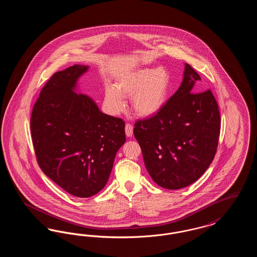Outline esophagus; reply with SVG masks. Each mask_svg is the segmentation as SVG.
Here are the masks:
<instances>
[{
  "label": "esophagus",
  "mask_w": 257,
  "mask_h": 257,
  "mask_svg": "<svg viewBox=\"0 0 257 257\" xmlns=\"http://www.w3.org/2000/svg\"><path fill=\"white\" fill-rule=\"evenodd\" d=\"M125 133L127 137H132L133 136V125L130 123H127L125 125Z\"/></svg>",
  "instance_id": "34e87169"
}]
</instances>
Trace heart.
Returning a JSON list of instances; mask_svg holds the SVG:
<instances>
[{
  "mask_svg": "<svg viewBox=\"0 0 257 257\" xmlns=\"http://www.w3.org/2000/svg\"><path fill=\"white\" fill-rule=\"evenodd\" d=\"M171 86L169 73L162 67L144 68L119 78L115 87L106 88L105 100L113 113L124 109L123 97L131 98V106L140 116H151L165 106Z\"/></svg>",
  "mask_w": 257,
  "mask_h": 257,
  "instance_id": "obj_1",
  "label": "heart"
}]
</instances>
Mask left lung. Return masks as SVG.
Segmentation results:
<instances>
[{"instance_id": "obj_1", "label": "left lung", "mask_w": 257, "mask_h": 257, "mask_svg": "<svg viewBox=\"0 0 257 257\" xmlns=\"http://www.w3.org/2000/svg\"><path fill=\"white\" fill-rule=\"evenodd\" d=\"M200 76L186 63L181 86L155 115L135 123L134 135L153 181L169 190L185 188L206 171L217 152L219 106Z\"/></svg>"}]
</instances>
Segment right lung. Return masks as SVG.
<instances>
[{"label":"right lung","instance_id":"right-lung-1","mask_svg":"<svg viewBox=\"0 0 257 257\" xmlns=\"http://www.w3.org/2000/svg\"><path fill=\"white\" fill-rule=\"evenodd\" d=\"M87 68L75 64L53 74L31 116L41 171L78 197L93 196L105 187L116 152L126 141L121 118L103 113L91 98L74 91Z\"/></svg>","mask_w":257,"mask_h":257}]
</instances>
